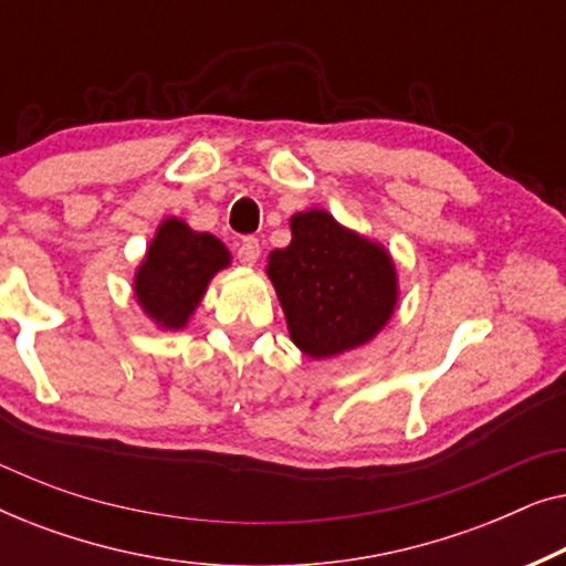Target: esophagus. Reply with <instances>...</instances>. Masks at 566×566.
Here are the masks:
<instances>
[{"label":"esophagus","mask_w":566,"mask_h":566,"mask_svg":"<svg viewBox=\"0 0 566 566\" xmlns=\"http://www.w3.org/2000/svg\"><path fill=\"white\" fill-rule=\"evenodd\" d=\"M237 258L242 265H254L260 258V242L254 237H247L242 242L237 244Z\"/></svg>","instance_id":"obj_1"}]
</instances>
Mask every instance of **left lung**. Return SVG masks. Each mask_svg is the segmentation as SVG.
Instances as JSON below:
<instances>
[{
	"label": "left lung",
	"instance_id": "8db88e82",
	"mask_svg": "<svg viewBox=\"0 0 566 566\" xmlns=\"http://www.w3.org/2000/svg\"><path fill=\"white\" fill-rule=\"evenodd\" d=\"M291 231V244L270 252L268 275L293 343L312 358L368 343L397 304L389 254L324 211L296 213Z\"/></svg>",
	"mask_w": 566,
	"mask_h": 566
}]
</instances>
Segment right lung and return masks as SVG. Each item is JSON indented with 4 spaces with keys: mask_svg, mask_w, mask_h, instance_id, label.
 I'll return each mask as SVG.
<instances>
[{
    "mask_svg": "<svg viewBox=\"0 0 566 566\" xmlns=\"http://www.w3.org/2000/svg\"><path fill=\"white\" fill-rule=\"evenodd\" d=\"M229 265V252L211 234L190 231L169 219L159 227L136 273V296L144 312L167 329H180L203 296L213 273Z\"/></svg>",
    "mask_w": 566,
    "mask_h": 566,
    "instance_id": "obj_1",
    "label": "right lung"
}]
</instances>
